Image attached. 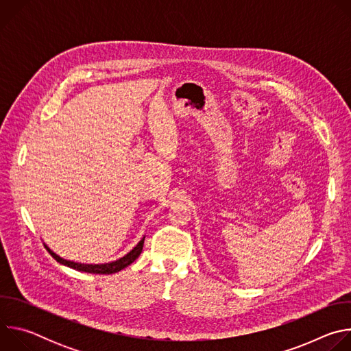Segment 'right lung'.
Masks as SVG:
<instances>
[{
  "label": "right lung",
  "mask_w": 351,
  "mask_h": 351,
  "mask_svg": "<svg viewBox=\"0 0 351 351\" xmlns=\"http://www.w3.org/2000/svg\"><path fill=\"white\" fill-rule=\"evenodd\" d=\"M144 239L145 236L141 237V240L130 250L128 254H125L123 257H121L117 261H111V263H106V264H82V263H75L71 260H65L62 257H60L57 253H54L51 248H49L47 244L45 248L48 250V253L53 256V258L57 260V263L66 265L72 269L80 271V272H88V274H99V275H110V274H115L122 271L123 268H126L128 265H130L140 254H141V250H143V244H144Z\"/></svg>",
  "instance_id": "obj_1"
}]
</instances>
